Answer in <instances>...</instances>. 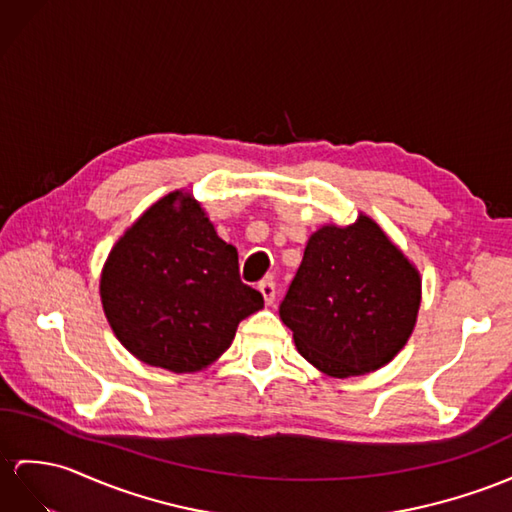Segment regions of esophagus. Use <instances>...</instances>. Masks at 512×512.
Returning a JSON list of instances; mask_svg holds the SVG:
<instances>
[{
  "mask_svg": "<svg viewBox=\"0 0 512 512\" xmlns=\"http://www.w3.org/2000/svg\"><path fill=\"white\" fill-rule=\"evenodd\" d=\"M258 291H260V295H263L265 304L271 306L273 299H276V282H273V280H260L258 282Z\"/></svg>",
  "mask_w": 512,
  "mask_h": 512,
  "instance_id": "34e87169",
  "label": "esophagus"
}]
</instances>
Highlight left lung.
Wrapping results in <instances>:
<instances>
[{
  "instance_id": "1",
  "label": "left lung",
  "mask_w": 512,
  "mask_h": 512,
  "mask_svg": "<svg viewBox=\"0 0 512 512\" xmlns=\"http://www.w3.org/2000/svg\"><path fill=\"white\" fill-rule=\"evenodd\" d=\"M421 276L371 217L310 234L280 304L297 352L332 378L363 376L397 356L415 330Z\"/></svg>"
}]
</instances>
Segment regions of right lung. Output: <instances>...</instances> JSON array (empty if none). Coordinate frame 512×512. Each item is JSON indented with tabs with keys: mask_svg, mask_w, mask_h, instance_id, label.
<instances>
[{
	"mask_svg": "<svg viewBox=\"0 0 512 512\" xmlns=\"http://www.w3.org/2000/svg\"><path fill=\"white\" fill-rule=\"evenodd\" d=\"M99 297L121 345L173 373L213 365L239 323L265 306L239 278L236 247L184 191L160 197L112 245Z\"/></svg>",
	"mask_w": 512,
	"mask_h": 512,
	"instance_id": "right-lung-1",
	"label": "right lung"
}]
</instances>
